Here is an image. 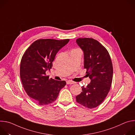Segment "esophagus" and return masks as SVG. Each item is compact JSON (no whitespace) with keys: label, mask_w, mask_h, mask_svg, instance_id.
I'll use <instances>...</instances> for the list:
<instances>
[{"label":"esophagus","mask_w":135,"mask_h":135,"mask_svg":"<svg viewBox=\"0 0 135 135\" xmlns=\"http://www.w3.org/2000/svg\"><path fill=\"white\" fill-rule=\"evenodd\" d=\"M66 83H67V84H72L74 83V82H72L71 81H67L66 82Z\"/></svg>","instance_id":"1"}]
</instances>
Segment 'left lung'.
Segmentation results:
<instances>
[{"instance_id":"1","label":"left lung","mask_w":135,"mask_h":135,"mask_svg":"<svg viewBox=\"0 0 135 135\" xmlns=\"http://www.w3.org/2000/svg\"><path fill=\"white\" fill-rule=\"evenodd\" d=\"M76 43L84 53V67L91 82L76 96V102L89 108H95L104 100L109 91L113 69L110 55L98 41L93 38L77 39Z\"/></svg>"}]
</instances>
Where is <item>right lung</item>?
<instances>
[{"label":"right lung","instance_id":"1","mask_svg":"<svg viewBox=\"0 0 135 135\" xmlns=\"http://www.w3.org/2000/svg\"><path fill=\"white\" fill-rule=\"evenodd\" d=\"M69 39L56 40L40 39L34 42L26 51L20 64V78L27 94L40 105L54 102L62 88L65 81H56L46 71L52 67L55 56Z\"/></svg>","mask_w":135,"mask_h":135}]
</instances>
